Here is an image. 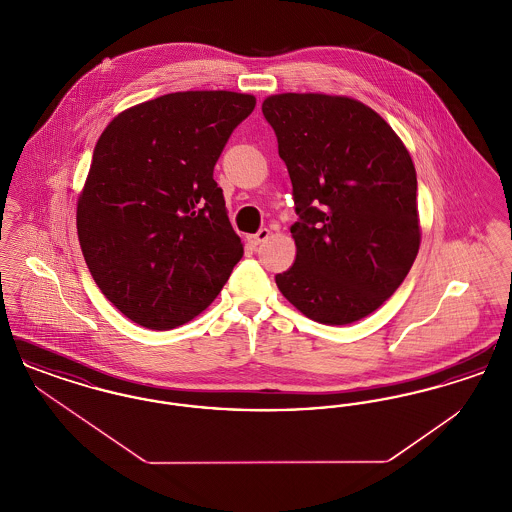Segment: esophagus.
Masks as SVG:
<instances>
[{"instance_id":"obj_1","label":"esophagus","mask_w":512,"mask_h":512,"mask_svg":"<svg viewBox=\"0 0 512 512\" xmlns=\"http://www.w3.org/2000/svg\"><path fill=\"white\" fill-rule=\"evenodd\" d=\"M268 236H270V230H268V228H261L257 234L249 236L247 240H249V244L251 245H259L263 244V242H267Z\"/></svg>"}]
</instances>
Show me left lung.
Masks as SVG:
<instances>
[{
    "instance_id": "1",
    "label": "left lung",
    "mask_w": 512,
    "mask_h": 512,
    "mask_svg": "<svg viewBox=\"0 0 512 512\" xmlns=\"http://www.w3.org/2000/svg\"><path fill=\"white\" fill-rule=\"evenodd\" d=\"M293 186L295 263L276 274L305 317L343 326L401 286L420 247L413 159L357 99L278 94L263 101Z\"/></svg>"
}]
</instances>
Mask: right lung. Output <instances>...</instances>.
<instances>
[{"instance_id":"add662e5","label":"right lung","mask_w":512,"mask_h":512,"mask_svg":"<svg viewBox=\"0 0 512 512\" xmlns=\"http://www.w3.org/2000/svg\"><path fill=\"white\" fill-rule=\"evenodd\" d=\"M255 103L176 92L122 111L99 136L76 207L78 242L101 293L132 322L186 324L242 259L213 171Z\"/></svg>"}]
</instances>
